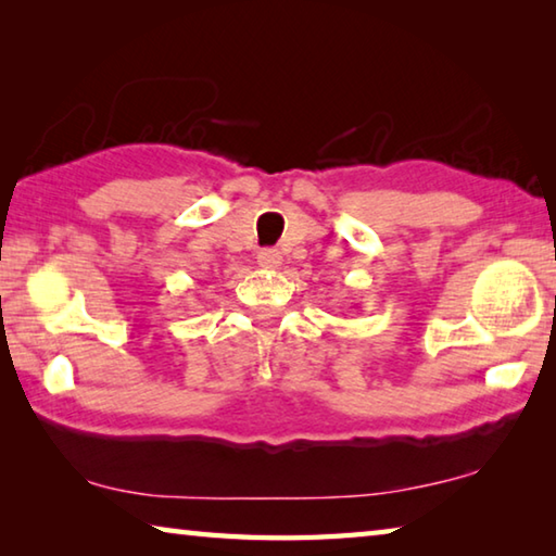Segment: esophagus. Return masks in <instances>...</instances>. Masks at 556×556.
Segmentation results:
<instances>
[{
	"mask_svg": "<svg viewBox=\"0 0 556 556\" xmlns=\"http://www.w3.org/2000/svg\"><path fill=\"white\" fill-rule=\"evenodd\" d=\"M257 262H260V267H265V269H277L281 265V252L275 248L260 250Z\"/></svg>",
	"mask_w": 556,
	"mask_h": 556,
	"instance_id": "34e87169",
	"label": "esophagus"
}]
</instances>
